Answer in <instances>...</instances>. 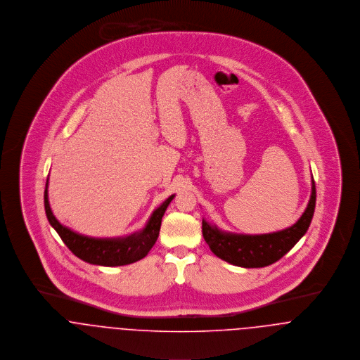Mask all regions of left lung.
<instances>
[{
	"instance_id": "1",
	"label": "left lung",
	"mask_w": 360,
	"mask_h": 360,
	"mask_svg": "<svg viewBox=\"0 0 360 360\" xmlns=\"http://www.w3.org/2000/svg\"><path fill=\"white\" fill-rule=\"evenodd\" d=\"M316 188L312 178V193L301 218L290 228L265 235H239L219 231L202 219V238L221 259L241 268H264L279 261L301 239L312 221Z\"/></svg>"
}]
</instances>
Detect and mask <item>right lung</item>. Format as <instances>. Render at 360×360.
Listing matches in <instances>:
<instances>
[{"label": "right lung", "mask_w": 360, "mask_h": 360, "mask_svg": "<svg viewBox=\"0 0 360 360\" xmlns=\"http://www.w3.org/2000/svg\"><path fill=\"white\" fill-rule=\"evenodd\" d=\"M175 195L169 196L156 208L149 218L146 226L125 238L115 239H95L84 235H79L72 229L63 226L52 214L48 201V179L44 192L45 214L51 226L58 232L60 239L68 245V248L82 261L101 265V266H121L136 262L148 255L150 248L155 245L160 232L161 218Z\"/></svg>", "instance_id": "right-lung-1"}]
</instances>
